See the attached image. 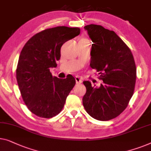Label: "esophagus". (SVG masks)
I'll list each match as a JSON object with an SVG mask.
<instances>
[{"instance_id":"obj_1","label":"esophagus","mask_w":151,"mask_h":151,"mask_svg":"<svg viewBox=\"0 0 151 151\" xmlns=\"http://www.w3.org/2000/svg\"><path fill=\"white\" fill-rule=\"evenodd\" d=\"M76 84H81V83L82 82V79L81 78L80 76H76Z\"/></svg>"}]
</instances>
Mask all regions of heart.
<instances>
[{
    "label": "heart",
    "instance_id": "heart-1",
    "mask_svg": "<svg viewBox=\"0 0 151 151\" xmlns=\"http://www.w3.org/2000/svg\"><path fill=\"white\" fill-rule=\"evenodd\" d=\"M83 39H84V38H83Z\"/></svg>",
    "mask_w": 151,
    "mask_h": 151
}]
</instances>
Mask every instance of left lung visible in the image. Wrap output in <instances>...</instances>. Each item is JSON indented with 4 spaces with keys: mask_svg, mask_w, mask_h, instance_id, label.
<instances>
[{
    "mask_svg": "<svg viewBox=\"0 0 151 151\" xmlns=\"http://www.w3.org/2000/svg\"><path fill=\"white\" fill-rule=\"evenodd\" d=\"M93 41L91 68L103 80L99 88L84 81L86 94L83 106L89 115L98 121L113 119L125 110L134 94L136 67L129 47L113 30L100 25L84 27Z\"/></svg>",
    "mask_w": 151,
    "mask_h": 151,
    "instance_id": "1",
    "label": "left lung"
}]
</instances>
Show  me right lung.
Instances as JSON below:
<instances>
[{"instance_id":"right-lung-1","label":"right lung","mask_w":151,"mask_h":151,"mask_svg":"<svg viewBox=\"0 0 151 151\" xmlns=\"http://www.w3.org/2000/svg\"><path fill=\"white\" fill-rule=\"evenodd\" d=\"M80 33L79 28L57 27L38 32L28 40L19 54L16 78L22 97L32 113L50 119L63 110L76 84L72 76L53 77L50 69L57 66L61 46Z\"/></svg>"}]
</instances>
